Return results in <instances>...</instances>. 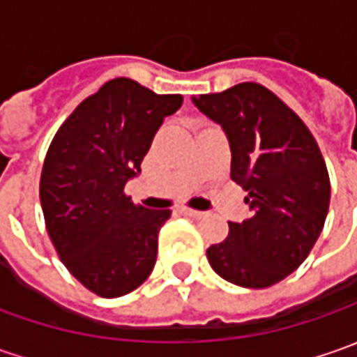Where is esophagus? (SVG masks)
I'll return each instance as SVG.
<instances>
[{"instance_id":"1","label":"esophagus","mask_w":357,"mask_h":357,"mask_svg":"<svg viewBox=\"0 0 357 357\" xmlns=\"http://www.w3.org/2000/svg\"><path fill=\"white\" fill-rule=\"evenodd\" d=\"M183 213H185L186 216H190V218H195V220H200V218H204V213H200V211H195V208H188V206H185V208H183Z\"/></svg>"}]
</instances>
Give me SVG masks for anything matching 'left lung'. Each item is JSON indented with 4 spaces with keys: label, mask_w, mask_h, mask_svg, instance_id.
Returning a JSON list of instances; mask_svg holds the SVG:
<instances>
[{
    "label": "left lung",
    "mask_w": 357,
    "mask_h": 357,
    "mask_svg": "<svg viewBox=\"0 0 357 357\" xmlns=\"http://www.w3.org/2000/svg\"><path fill=\"white\" fill-rule=\"evenodd\" d=\"M192 101L227 132L230 178L246 190L250 208L244 222H228V236L206 258L236 286H274L308 258L326 222L330 174L320 146L304 121L260 83Z\"/></svg>",
    "instance_id": "obj_1"
}]
</instances>
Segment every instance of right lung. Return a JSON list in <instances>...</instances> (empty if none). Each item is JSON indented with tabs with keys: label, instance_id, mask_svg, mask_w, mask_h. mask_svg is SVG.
<instances>
[{
	"label": "right lung",
	"instance_id": "1",
	"mask_svg": "<svg viewBox=\"0 0 357 357\" xmlns=\"http://www.w3.org/2000/svg\"><path fill=\"white\" fill-rule=\"evenodd\" d=\"M181 105L183 95L117 77L77 105L49 144L39 181L45 228L65 268L93 294H129L153 272L171 211L135 204L125 185Z\"/></svg>",
	"mask_w": 357,
	"mask_h": 357
}]
</instances>
